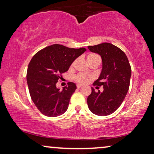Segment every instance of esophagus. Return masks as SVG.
<instances>
[{
    "instance_id": "34e87169",
    "label": "esophagus",
    "mask_w": 154,
    "mask_h": 154,
    "mask_svg": "<svg viewBox=\"0 0 154 154\" xmlns=\"http://www.w3.org/2000/svg\"><path fill=\"white\" fill-rule=\"evenodd\" d=\"M77 89H80V88L82 87V85H77Z\"/></svg>"
}]
</instances>
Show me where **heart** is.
Masks as SVG:
<instances>
[{"instance_id":"heart-1","label":"heart","mask_w":154,"mask_h":154,"mask_svg":"<svg viewBox=\"0 0 154 154\" xmlns=\"http://www.w3.org/2000/svg\"><path fill=\"white\" fill-rule=\"evenodd\" d=\"M87 60H99L101 61V58L96 53H90L89 56H87ZM75 80L79 84H86L88 82V77L84 74H79L75 76L74 77Z\"/></svg>"}]
</instances>
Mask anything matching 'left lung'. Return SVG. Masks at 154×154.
Wrapping results in <instances>:
<instances>
[{
    "label": "left lung",
    "mask_w": 154,
    "mask_h": 154,
    "mask_svg": "<svg viewBox=\"0 0 154 154\" xmlns=\"http://www.w3.org/2000/svg\"><path fill=\"white\" fill-rule=\"evenodd\" d=\"M88 48L98 53L102 59V70L93 85L103 86V91L91 93L87 98L89 110L94 114L106 116L112 114L121 105L130 87L132 69L128 58L123 51L110 43H103Z\"/></svg>",
    "instance_id": "left-lung-1"
}]
</instances>
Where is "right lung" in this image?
<instances>
[{"label": "right lung", "mask_w": 154, "mask_h": 154, "mask_svg": "<svg viewBox=\"0 0 154 154\" xmlns=\"http://www.w3.org/2000/svg\"><path fill=\"white\" fill-rule=\"evenodd\" d=\"M86 51L85 48H70L53 44L33 56L28 65L26 82L32 100L44 116H59L67 110L77 87L70 82L61 90L56 84L73 61Z\"/></svg>", "instance_id": "obj_1"}]
</instances>
